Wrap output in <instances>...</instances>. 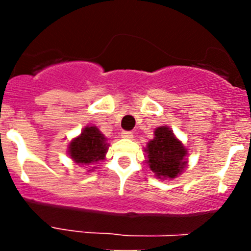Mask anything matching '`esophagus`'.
Segmentation results:
<instances>
[{"instance_id": "obj_1", "label": "esophagus", "mask_w": 251, "mask_h": 251, "mask_svg": "<svg viewBox=\"0 0 251 251\" xmlns=\"http://www.w3.org/2000/svg\"><path fill=\"white\" fill-rule=\"evenodd\" d=\"M121 134H122V137H123V138H127V139H132L133 138V133L129 132V130H123Z\"/></svg>"}]
</instances>
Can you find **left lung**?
Here are the masks:
<instances>
[{
  "label": "left lung",
  "mask_w": 251,
  "mask_h": 251,
  "mask_svg": "<svg viewBox=\"0 0 251 251\" xmlns=\"http://www.w3.org/2000/svg\"><path fill=\"white\" fill-rule=\"evenodd\" d=\"M145 151L147 153V165L159 179L175 178L181 175L187 165V150L166 126L154 130V138L148 142Z\"/></svg>",
  "instance_id": "1"
}]
</instances>
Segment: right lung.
<instances>
[{
	"label": "right lung",
	"instance_id": "right-lung-1",
	"mask_svg": "<svg viewBox=\"0 0 251 251\" xmlns=\"http://www.w3.org/2000/svg\"><path fill=\"white\" fill-rule=\"evenodd\" d=\"M109 143L94 126H88L83 129L80 136L73 139L69 145V156L77 165H93L105 158Z\"/></svg>",
	"mask_w": 251,
	"mask_h": 251
}]
</instances>
